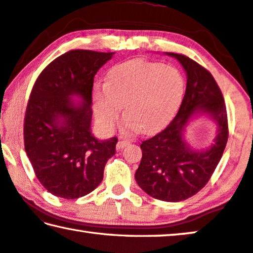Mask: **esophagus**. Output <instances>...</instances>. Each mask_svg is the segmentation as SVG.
<instances>
[{
	"instance_id": "obj_1",
	"label": "esophagus",
	"mask_w": 253,
	"mask_h": 253,
	"mask_svg": "<svg viewBox=\"0 0 253 253\" xmlns=\"http://www.w3.org/2000/svg\"><path fill=\"white\" fill-rule=\"evenodd\" d=\"M128 144H129V141H125V139H122V141H119L117 143V145H116V147H117V150H122V148L127 146Z\"/></svg>"
}]
</instances>
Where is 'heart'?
I'll return each mask as SVG.
<instances>
[{
	"label": "heart",
	"instance_id": "b5f03b06",
	"mask_svg": "<svg viewBox=\"0 0 253 253\" xmlns=\"http://www.w3.org/2000/svg\"><path fill=\"white\" fill-rule=\"evenodd\" d=\"M184 82L178 70L147 61H130L115 66L106 85L94 92V114L103 129L110 131L125 106L123 129L151 133L173 117L181 102Z\"/></svg>",
	"mask_w": 253,
	"mask_h": 253
}]
</instances>
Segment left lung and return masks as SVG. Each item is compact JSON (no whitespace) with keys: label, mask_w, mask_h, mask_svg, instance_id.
Wrapping results in <instances>:
<instances>
[{"label":"left lung","mask_w":253,"mask_h":253,"mask_svg":"<svg viewBox=\"0 0 253 253\" xmlns=\"http://www.w3.org/2000/svg\"><path fill=\"white\" fill-rule=\"evenodd\" d=\"M181 63L187 86L175 117L163 130L143 141L141 163L135 179L155 199L181 202L197 194L210 181L228 138L224 98L213 75L186 55L169 53ZM203 109L219 124L215 144L205 152L190 150L182 139L184 125L195 111Z\"/></svg>","instance_id":"1"}]
</instances>
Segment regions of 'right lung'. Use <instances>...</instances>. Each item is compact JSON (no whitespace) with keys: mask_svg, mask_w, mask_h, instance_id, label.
Wrapping results in <instances>:
<instances>
[{"mask_svg":"<svg viewBox=\"0 0 253 253\" xmlns=\"http://www.w3.org/2000/svg\"><path fill=\"white\" fill-rule=\"evenodd\" d=\"M114 54L69 50L48 64L30 92L23 120L26 153L39 182L57 197L76 199L93 191L116 153L117 137L98 141L90 130L94 75ZM74 94L84 99L79 107L69 100Z\"/></svg>","mask_w":253,"mask_h":253,"instance_id":"right-lung-1","label":"right lung"}]
</instances>
